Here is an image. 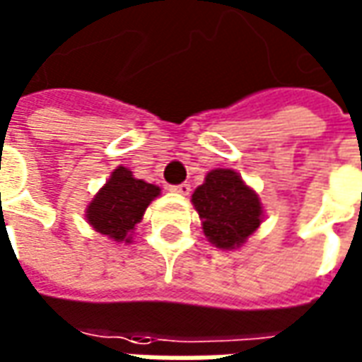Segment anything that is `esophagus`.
Returning a JSON list of instances; mask_svg holds the SVG:
<instances>
[{
    "label": "esophagus",
    "mask_w": 362,
    "mask_h": 362,
    "mask_svg": "<svg viewBox=\"0 0 362 362\" xmlns=\"http://www.w3.org/2000/svg\"><path fill=\"white\" fill-rule=\"evenodd\" d=\"M172 192H176V194H180V196H188L190 194V184H178V186H172Z\"/></svg>",
    "instance_id": "1"
}]
</instances>
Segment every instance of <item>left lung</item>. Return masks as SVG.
Returning <instances> with one entry per match:
<instances>
[{"instance_id":"1","label":"left lung","mask_w":362,"mask_h":362,"mask_svg":"<svg viewBox=\"0 0 362 362\" xmlns=\"http://www.w3.org/2000/svg\"><path fill=\"white\" fill-rule=\"evenodd\" d=\"M194 210L208 242L220 250H238L264 222L259 194L232 168L210 170L194 194Z\"/></svg>"}]
</instances>
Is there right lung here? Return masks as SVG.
I'll use <instances>...</instances> for the list:
<instances>
[{
  "label": "right lung",
  "instance_id": "obj_1",
  "mask_svg": "<svg viewBox=\"0 0 362 362\" xmlns=\"http://www.w3.org/2000/svg\"><path fill=\"white\" fill-rule=\"evenodd\" d=\"M160 196L156 184L134 178L127 166H117L110 172L109 180L88 202L85 218L88 226L100 235H107L112 242H132L136 223L152 202Z\"/></svg>",
  "mask_w": 362,
  "mask_h": 362
}]
</instances>
